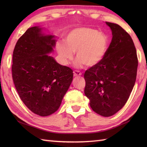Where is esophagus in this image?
Listing matches in <instances>:
<instances>
[{
	"label": "esophagus",
	"mask_w": 147,
	"mask_h": 147,
	"mask_svg": "<svg viewBox=\"0 0 147 147\" xmlns=\"http://www.w3.org/2000/svg\"><path fill=\"white\" fill-rule=\"evenodd\" d=\"M73 74L74 76H81L82 75V73L78 70H74L73 71Z\"/></svg>",
	"instance_id": "esophagus-1"
}]
</instances>
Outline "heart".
<instances>
[{
    "label": "heart",
    "mask_w": 147,
    "mask_h": 147,
    "mask_svg": "<svg viewBox=\"0 0 147 147\" xmlns=\"http://www.w3.org/2000/svg\"><path fill=\"white\" fill-rule=\"evenodd\" d=\"M58 54L65 63L71 60L76 53L78 59L76 65L80 67L83 64L92 67L100 62L105 54L107 39L96 30L88 28H81L72 31L62 42L57 43Z\"/></svg>",
    "instance_id": "b5f03b06"
}]
</instances>
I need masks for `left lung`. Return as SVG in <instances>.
Wrapping results in <instances>:
<instances>
[{
  "mask_svg": "<svg viewBox=\"0 0 147 147\" xmlns=\"http://www.w3.org/2000/svg\"><path fill=\"white\" fill-rule=\"evenodd\" d=\"M112 38L102 60L85 74V94L92 110L104 117L126 104L135 85L138 61L131 37L117 24L105 22Z\"/></svg>",
  "mask_w": 147,
  "mask_h": 147,
  "instance_id": "obj_1",
  "label": "left lung"
}]
</instances>
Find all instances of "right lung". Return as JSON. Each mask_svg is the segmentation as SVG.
Wrapping results in <instances>:
<instances>
[{"instance_id":"obj_1","label":"right lung","mask_w":147,"mask_h":147,"mask_svg":"<svg viewBox=\"0 0 147 147\" xmlns=\"http://www.w3.org/2000/svg\"><path fill=\"white\" fill-rule=\"evenodd\" d=\"M54 38L43 35L39 27H32L19 38L12 54L15 88L24 105L40 116L58 110L73 78L70 67L47 54L55 47Z\"/></svg>"}]
</instances>
